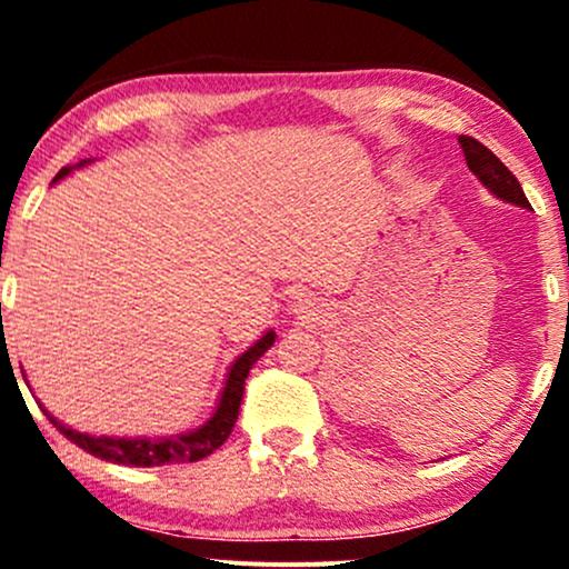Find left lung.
<instances>
[{"mask_svg":"<svg viewBox=\"0 0 569 569\" xmlns=\"http://www.w3.org/2000/svg\"><path fill=\"white\" fill-rule=\"evenodd\" d=\"M460 147L471 173L495 194V198L513 202V206L521 208H530V200L525 198V189L516 181V176L489 152L485 143L471 139V136H460Z\"/></svg>","mask_w":569,"mask_h":569,"instance_id":"left-lung-1","label":"left lung"}]
</instances>
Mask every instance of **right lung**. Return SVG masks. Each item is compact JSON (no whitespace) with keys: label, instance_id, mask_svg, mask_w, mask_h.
Segmentation results:
<instances>
[{"label":"right lung","instance_id":"obj_1","mask_svg":"<svg viewBox=\"0 0 569 569\" xmlns=\"http://www.w3.org/2000/svg\"><path fill=\"white\" fill-rule=\"evenodd\" d=\"M93 162L90 160H80L77 166H67L58 171L53 179L61 181L63 176H69L77 168H84ZM276 342V331H264L262 339L251 345L246 352H240L238 361L232 363L230 371H227V382L224 390H221L217 411L211 415V420L206 426L189 430V433H176V436H162V439H147V436H139V439H117V436H93V433H82V430H74L67 422H61L58 417L50 415L48 409L42 407L48 420L61 430L63 436L71 443L84 449L88 455L101 457V460L117 462V466H133V468H152V466H171V462H198L202 457H208L211 452L230 439L234 420H238L240 411V401H243V388H246V377L251 371L253 363L264 356L267 350L272 348Z\"/></svg>","mask_w":569,"mask_h":569}]
</instances>
